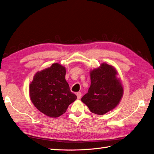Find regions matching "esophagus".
Returning <instances> with one entry per match:
<instances>
[{
    "instance_id": "34e87169",
    "label": "esophagus",
    "mask_w": 154,
    "mask_h": 154,
    "mask_svg": "<svg viewBox=\"0 0 154 154\" xmlns=\"http://www.w3.org/2000/svg\"><path fill=\"white\" fill-rule=\"evenodd\" d=\"M76 95H77L78 99H80L81 95H82V93H81V92H78V93L76 94Z\"/></svg>"
}]
</instances>
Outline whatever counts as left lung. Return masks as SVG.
<instances>
[{
	"label": "left lung",
	"instance_id": "8db88e82",
	"mask_svg": "<svg viewBox=\"0 0 154 154\" xmlns=\"http://www.w3.org/2000/svg\"><path fill=\"white\" fill-rule=\"evenodd\" d=\"M117 75L115 68L106 63H102L98 68L90 72V87L81 100L91 112L104 115L119 103L123 95V88Z\"/></svg>",
	"mask_w": 154,
	"mask_h": 154
}]
</instances>
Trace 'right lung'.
<instances>
[{"label": "right lung", "instance_id": "add662e5", "mask_svg": "<svg viewBox=\"0 0 154 154\" xmlns=\"http://www.w3.org/2000/svg\"><path fill=\"white\" fill-rule=\"evenodd\" d=\"M66 69L59 63L37 72L29 84V96L39 111L50 117H58L77 99L65 80Z\"/></svg>", "mask_w": 154, "mask_h": 154}]
</instances>
